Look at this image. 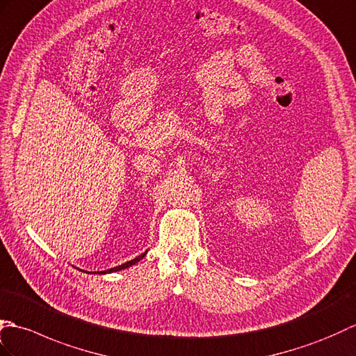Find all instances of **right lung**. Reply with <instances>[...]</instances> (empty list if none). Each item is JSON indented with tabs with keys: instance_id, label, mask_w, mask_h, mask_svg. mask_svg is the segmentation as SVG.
Returning <instances> with one entry per match:
<instances>
[{
	"instance_id": "1",
	"label": "right lung",
	"mask_w": 356,
	"mask_h": 356,
	"mask_svg": "<svg viewBox=\"0 0 356 356\" xmlns=\"http://www.w3.org/2000/svg\"><path fill=\"white\" fill-rule=\"evenodd\" d=\"M146 256V252H143V254H140L138 257H136V259H132V260H129V262H126V264H122V265H118V266H114V268H111V270H106V271H100L99 274H106V273H114V271H120V270H124V268H129L131 265H134V264H137V262H140L141 259H143Z\"/></svg>"
}]
</instances>
